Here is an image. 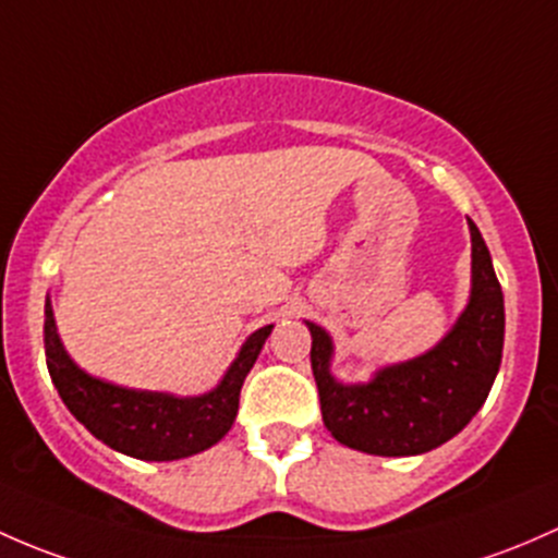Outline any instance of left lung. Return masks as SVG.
Here are the masks:
<instances>
[{
    "label": "left lung",
    "mask_w": 558,
    "mask_h": 558,
    "mask_svg": "<svg viewBox=\"0 0 558 558\" xmlns=\"http://www.w3.org/2000/svg\"><path fill=\"white\" fill-rule=\"evenodd\" d=\"M470 236V303L433 352L384 367L363 387H343L330 376V338L308 322L322 422L338 444L378 457H413L451 440L486 403L502 363L505 301L486 241L473 220Z\"/></svg>",
    "instance_id": "obj_1"
}]
</instances>
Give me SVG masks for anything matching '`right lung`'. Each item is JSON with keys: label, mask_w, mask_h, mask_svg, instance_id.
<instances>
[{"label": "right lung", "mask_w": 558, "mask_h": 558, "mask_svg": "<svg viewBox=\"0 0 558 558\" xmlns=\"http://www.w3.org/2000/svg\"><path fill=\"white\" fill-rule=\"evenodd\" d=\"M271 325L246 338L220 387L201 398H171L114 387L80 371L59 341L53 308L45 303V360L61 400L109 449L150 462L182 459L215 446L231 429L239 411L241 384L255 365Z\"/></svg>", "instance_id": "add662e5"}]
</instances>
